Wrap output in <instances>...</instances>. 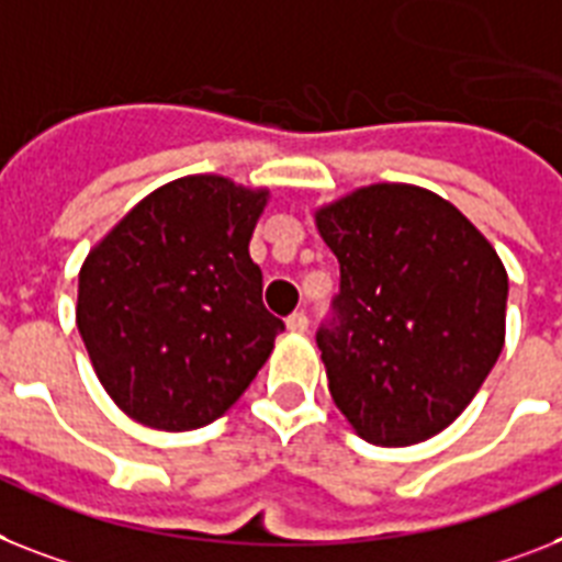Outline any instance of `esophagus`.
Listing matches in <instances>:
<instances>
[{
	"mask_svg": "<svg viewBox=\"0 0 562 562\" xmlns=\"http://www.w3.org/2000/svg\"><path fill=\"white\" fill-rule=\"evenodd\" d=\"M307 324H310L307 313H292L290 318H286V327H290L292 333H304L307 330Z\"/></svg>",
	"mask_w": 562,
	"mask_h": 562,
	"instance_id": "esophagus-1",
	"label": "esophagus"
}]
</instances>
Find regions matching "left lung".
Segmentation results:
<instances>
[{
  "label": "left lung",
  "mask_w": 562,
  "mask_h": 562,
  "mask_svg": "<svg viewBox=\"0 0 562 562\" xmlns=\"http://www.w3.org/2000/svg\"><path fill=\"white\" fill-rule=\"evenodd\" d=\"M341 267L315 333L336 407L361 439L416 445L457 419L505 345L508 276L439 194L373 183L315 212Z\"/></svg>",
  "instance_id": "1"
}]
</instances>
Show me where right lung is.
I'll return each mask as SVG.
<instances>
[{
    "label": "right lung",
    "mask_w": 562,
    "mask_h": 562,
    "mask_svg": "<svg viewBox=\"0 0 562 562\" xmlns=\"http://www.w3.org/2000/svg\"><path fill=\"white\" fill-rule=\"evenodd\" d=\"M270 189L189 175L146 194L80 270L77 330L114 405L157 430L224 416L284 322L261 301L249 238Z\"/></svg>",
    "instance_id": "add662e5"
}]
</instances>
